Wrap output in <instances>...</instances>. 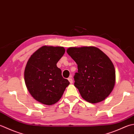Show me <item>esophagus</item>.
Wrapping results in <instances>:
<instances>
[{"label": "esophagus", "mask_w": 134, "mask_h": 134, "mask_svg": "<svg viewBox=\"0 0 134 134\" xmlns=\"http://www.w3.org/2000/svg\"><path fill=\"white\" fill-rule=\"evenodd\" d=\"M68 80L69 81V82H70V83H72V82H73V81H72V79L71 78H68Z\"/></svg>", "instance_id": "34e87169"}]
</instances>
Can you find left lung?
<instances>
[{
  "label": "left lung",
  "instance_id": "left-lung-1",
  "mask_svg": "<svg viewBox=\"0 0 134 134\" xmlns=\"http://www.w3.org/2000/svg\"><path fill=\"white\" fill-rule=\"evenodd\" d=\"M67 52L77 64L74 86L82 98L93 103L106 98L116 81L114 65L108 56L92 46L70 48Z\"/></svg>",
  "mask_w": 134,
  "mask_h": 134
}]
</instances>
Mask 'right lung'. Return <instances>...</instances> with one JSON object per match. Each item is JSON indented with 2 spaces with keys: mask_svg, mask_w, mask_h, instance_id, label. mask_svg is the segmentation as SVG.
<instances>
[{
  "mask_svg": "<svg viewBox=\"0 0 134 134\" xmlns=\"http://www.w3.org/2000/svg\"><path fill=\"white\" fill-rule=\"evenodd\" d=\"M64 53L63 47L44 46L31 55L26 65L24 79L29 92L44 104L58 102L70 84L56 65Z\"/></svg>",
  "mask_w": 134,
  "mask_h": 134,
  "instance_id": "add662e5",
  "label": "right lung"
}]
</instances>
